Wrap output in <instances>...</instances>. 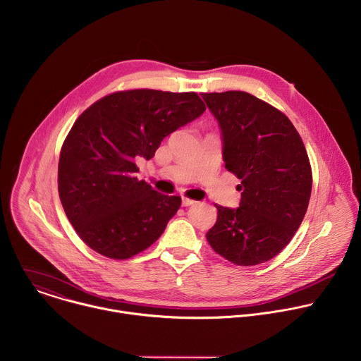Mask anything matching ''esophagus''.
Listing matches in <instances>:
<instances>
[{
	"mask_svg": "<svg viewBox=\"0 0 361 361\" xmlns=\"http://www.w3.org/2000/svg\"><path fill=\"white\" fill-rule=\"evenodd\" d=\"M195 203H196V200H193V199L182 197V204H183V206H190V204H195Z\"/></svg>",
	"mask_w": 361,
	"mask_h": 361,
	"instance_id": "1",
	"label": "esophagus"
}]
</instances>
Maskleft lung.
Listing matches in <instances>:
<instances>
[{"label": "left lung", "mask_w": 361, "mask_h": 361, "mask_svg": "<svg viewBox=\"0 0 361 361\" xmlns=\"http://www.w3.org/2000/svg\"><path fill=\"white\" fill-rule=\"evenodd\" d=\"M202 97L222 129L225 168L242 180L239 207L216 204L206 239L238 266L267 262L289 245L309 206L313 176L305 143L289 118L252 94Z\"/></svg>", "instance_id": "obj_1"}]
</instances>
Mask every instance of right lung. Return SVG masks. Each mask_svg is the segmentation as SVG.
Segmentation results:
<instances>
[{"label":"right lung","mask_w":361,"mask_h":361,"mask_svg":"<svg viewBox=\"0 0 361 361\" xmlns=\"http://www.w3.org/2000/svg\"><path fill=\"white\" fill-rule=\"evenodd\" d=\"M204 109L196 92L129 90L101 98L78 116L61 148L58 192L87 246L123 260L159 239L182 199L137 180L135 161L154 158L165 136Z\"/></svg>","instance_id":"1"}]
</instances>
